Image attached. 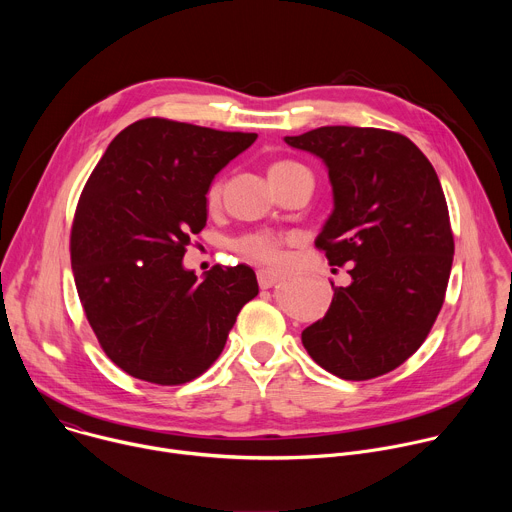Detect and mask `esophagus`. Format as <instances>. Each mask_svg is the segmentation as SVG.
<instances>
[{"label":"esophagus","mask_w":512,"mask_h":512,"mask_svg":"<svg viewBox=\"0 0 512 512\" xmlns=\"http://www.w3.org/2000/svg\"><path fill=\"white\" fill-rule=\"evenodd\" d=\"M279 279H281V273H277V271H269V269H259L257 271V281H259L261 289L273 287Z\"/></svg>","instance_id":"34e87169"}]
</instances>
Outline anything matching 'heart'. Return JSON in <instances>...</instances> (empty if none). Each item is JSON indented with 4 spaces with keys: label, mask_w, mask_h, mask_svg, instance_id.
Returning a JSON list of instances; mask_svg holds the SVG:
<instances>
[{
    "label": "heart",
    "mask_w": 512,
    "mask_h": 512,
    "mask_svg": "<svg viewBox=\"0 0 512 512\" xmlns=\"http://www.w3.org/2000/svg\"><path fill=\"white\" fill-rule=\"evenodd\" d=\"M306 170L302 164L291 162V160H281L269 166L267 174L271 184H279L283 180H287L289 176H294L296 172ZM223 198V182L221 180H212L206 188L204 194V202L208 208H216L221 204ZM233 249L255 263H263V265H275L281 261V239L273 233H265V231H253V233H245L241 237H237L233 241Z\"/></svg>",
    "instance_id": "1"
}]
</instances>
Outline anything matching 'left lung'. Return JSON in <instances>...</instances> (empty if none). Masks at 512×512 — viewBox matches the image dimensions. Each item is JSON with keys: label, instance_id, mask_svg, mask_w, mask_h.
<instances>
[{"label": "left lung", "instance_id": "left-lung-1", "mask_svg": "<svg viewBox=\"0 0 512 512\" xmlns=\"http://www.w3.org/2000/svg\"><path fill=\"white\" fill-rule=\"evenodd\" d=\"M285 141L328 166L334 212L316 247L352 277L348 287L332 283L330 310L302 342L340 379L387 375L425 342L446 300L454 233L440 178L389 129L330 125Z\"/></svg>", "mask_w": 512, "mask_h": 512}]
</instances>
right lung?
<instances>
[{"mask_svg":"<svg viewBox=\"0 0 512 512\" xmlns=\"http://www.w3.org/2000/svg\"><path fill=\"white\" fill-rule=\"evenodd\" d=\"M255 139L148 117L117 133L91 172L70 263L103 352L127 375L162 387L200 377L259 294L247 265H214L204 279L182 267L206 227L208 184Z\"/></svg>","mask_w":512,"mask_h":512,"instance_id":"obj_1","label":"right lung"}]
</instances>
